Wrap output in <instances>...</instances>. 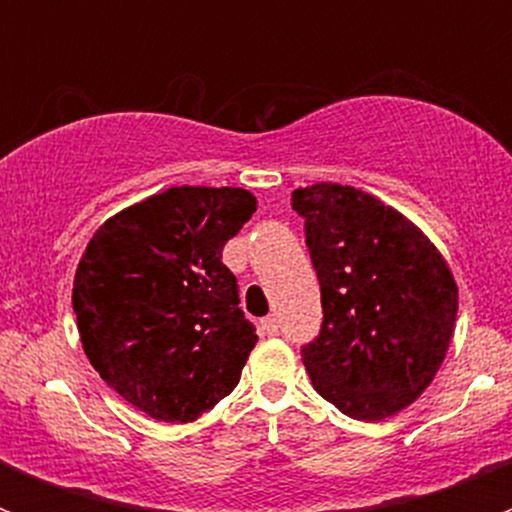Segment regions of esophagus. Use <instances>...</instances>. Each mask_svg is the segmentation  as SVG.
Listing matches in <instances>:
<instances>
[{"label": "esophagus", "mask_w": 512, "mask_h": 512, "mask_svg": "<svg viewBox=\"0 0 512 512\" xmlns=\"http://www.w3.org/2000/svg\"><path fill=\"white\" fill-rule=\"evenodd\" d=\"M261 330H264L266 336H279V320L269 315V318L261 320Z\"/></svg>", "instance_id": "obj_1"}]
</instances>
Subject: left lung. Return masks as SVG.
<instances>
[{
  "label": "left lung",
  "mask_w": 512,
  "mask_h": 512,
  "mask_svg": "<svg viewBox=\"0 0 512 512\" xmlns=\"http://www.w3.org/2000/svg\"><path fill=\"white\" fill-rule=\"evenodd\" d=\"M320 282L323 325L302 346L320 397L348 418L384 420L413 405L441 369L459 289L449 264L402 212L320 182L292 194Z\"/></svg>",
  "instance_id": "1"
}]
</instances>
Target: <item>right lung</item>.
<instances>
[{
  "label": "right lung",
  "mask_w": 512,
  "mask_h": 512,
  "mask_svg": "<svg viewBox=\"0 0 512 512\" xmlns=\"http://www.w3.org/2000/svg\"><path fill=\"white\" fill-rule=\"evenodd\" d=\"M256 212L238 187H171L112 215L74 277L89 364L140 413L192 423L233 392L259 336L223 246Z\"/></svg>",
  "instance_id": "right-lung-1"
}]
</instances>
